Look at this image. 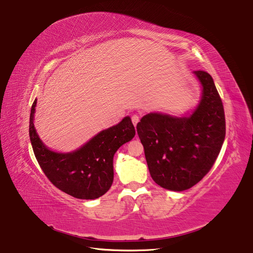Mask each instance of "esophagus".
Returning <instances> with one entry per match:
<instances>
[{"label": "esophagus", "instance_id": "34e87169", "mask_svg": "<svg viewBox=\"0 0 253 253\" xmlns=\"http://www.w3.org/2000/svg\"><path fill=\"white\" fill-rule=\"evenodd\" d=\"M131 120H132V123H133V125L136 126L137 123L139 122V117L137 115H134V116H132Z\"/></svg>", "mask_w": 253, "mask_h": 253}]
</instances>
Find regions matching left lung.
Returning a JSON list of instances; mask_svg holds the SVG:
<instances>
[{"instance_id": "left-lung-1", "label": "left lung", "mask_w": 253, "mask_h": 253, "mask_svg": "<svg viewBox=\"0 0 253 253\" xmlns=\"http://www.w3.org/2000/svg\"><path fill=\"white\" fill-rule=\"evenodd\" d=\"M194 75L202 95L191 114L150 113L136 126L152 178L175 192L194 187L208 173L225 136L223 105L213 79L204 71Z\"/></svg>"}]
</instances>
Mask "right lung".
<instances>
[{"label": "right lung", "mask_w": 253, "mask_h": 253, "mask_svg": "<svg viewBox=\"0 0 253 253\" xmlns=\"http://www.w3.org/2000/svg\"><path fill=\"white\" fill-rule=\"evenodd\" d=\"M35 99L30 117V139L39 165L60 191L77 199L93 200L104 195L114 180V155L135 135L129 116L104 129L81 148L70 153L50 150L39 137L35 125Z\"/></svg>", "instance_id": "add662e5"}]
</instances>
